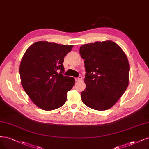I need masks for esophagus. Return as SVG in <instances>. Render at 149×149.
<instances>
[{
	"label": "esophagus",
	"instance_id": "34e87169",
	"mask_svg": "<svg viewBox=\"0 0 149 149\" xmlns=\"http://www.w3.org/2000/svg\"><path fill=\"white\" fill-rule=\"evenodd\" d=\"M75 80H76V81H79L82 80V76H79V77H78V78H76Z\"/></svg>",
	"mask_w": 149,
	"mask_h": 149
}]
</instances>
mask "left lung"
<instances>
[{
	"label": "left lung",
	"mask_w": 149,
	"mask_h": 149,
	"mask_svg": "<svg viewBox=\"0 0 149 149\" xmlns=\"http://www.w3.org/2000/svg\"><path fill=\"white\" fill-rule=\"evenodd\" d=\"M84 59L86 89L81 93L86 106L96 110L110 109L129 84L130 65L123 50L111 40L81 46Z\"/></svg>",
	"instance_id": "left-lung-1"
}]
</instances>
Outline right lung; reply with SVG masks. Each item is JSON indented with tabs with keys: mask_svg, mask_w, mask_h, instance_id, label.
I'll return each mask as SVG.
<instances>
[{
	"mask_svg": "<svg viewBox=\"0 0 149 149\" xmlns=\"http://www.w3.org/2000/svg\"><path fill=\"white\" fill-rule=\"evenodd\" d=\"M73 47L39 41L25 52L19 70L21 83L26 93L40 109L53 110L66 102L67 92L72 89L75 79L63 75V63Z\"/></svg>",
	"mask_w": 149,
	"mask_h": 149,
	"instance_id": "right-lung-1",
	"label": "right lung"
}]
</instances>
